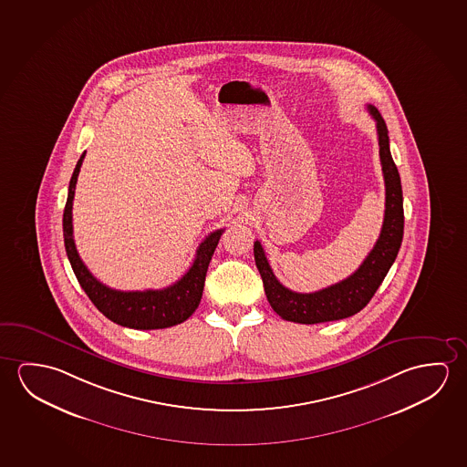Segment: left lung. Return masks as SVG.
<instances>
[{
	"mask_svg": "<svg viewBox=\"0 0 467 467\" xmlns=\"http://www.w3.org/2000/svg\"><path fill=\"white\" fill-rule=\"evenodd\" d=\"M368 113L377 122V134L380 145L381 171L385 180V218L380 237L373 245L362 265L337 285L316 291L296 293L283 286L276 280L265 252L259 241L254 243V257L265 287L266 299L272 309L287 322L314 323L333 322L358 314L366 307L385 280L388 270L393 265L401 247L404 233V210H402L401 178L396 168L388 139L387 124L377 108L368 105Z\"/></svg>",
	"mask_w": 467,
	"mask_h": 467,
	"instance_id": "1",
	"label": "left lung"
}]
</instances>
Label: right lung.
<instances>
[{
    "instance_id": "add662e5",
    "label": "right lung",
    "mask_w": 467,
    "mask_h": 467,
    "mask_svg": "<svg viewBox=\"0 0 467 467\" xmlns=\"http://www.w3.org/2000/svg\"><path fill=\"white\" fill-rule=\"evenodd\" d=\"M84 157L86 151L80 155L72 172L63 213L66 254L80 286L103 316L121 327L136 330H158L184 322L201 304L208 264L222 237L223 230L213 231L205 237V241L197 249L191 268L171 286L147 291H118L105 286L84 265L72 237V201Z\"/></svg>"
}]
</instances>
